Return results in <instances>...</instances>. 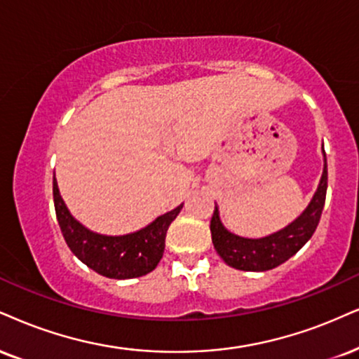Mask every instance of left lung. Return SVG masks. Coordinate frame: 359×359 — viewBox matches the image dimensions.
I'll list each match as a JSON object with an SVG mask.
<instances>
[{
    "label": "left lung",
    "instance_id": "8db88e82",
    "mask_svg": "<svg viewBox=\"0 0 359 359\" xmlns=\"http://www.w3.org/2000/svg\"><path fill=\"white\" fill-rule=\"evenodd\" d=\"M323 158H325V168H323L316 193L313 194L306 210L280 231L263 238L238 236L224 228L219 219L218 206H215L210 224L211 240H213L216 253L223 258L228 266L241 269V271H268V269L280 266L306 245L320 223L326 200L328 165H326L325 149H323Z\"/></svg>",
    "mask_w": 359,
    "mask_h": 359
}]
</instances>
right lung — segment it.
<instances>
[{
	"mask_svg": "<svg viewBox=\"0 0 359 359\" xmlns=\"http://www.w3.org/2000/svg\"><path fill=\"white\" fill-rule=\"evenodd\" d=\"M53 200L56 218L66 245L79 261L101 276L114 280L140 278L153 271L165 253V238L171 221L183 205L158 216L148 226L121 236H108L88 229L69 213L53 176Z\"/></svg>",
	"mask_w": 359,
	"mask_h": 359,
	"instance_id": "add662e5",
	"label": "right lung"
}]
</instances>
